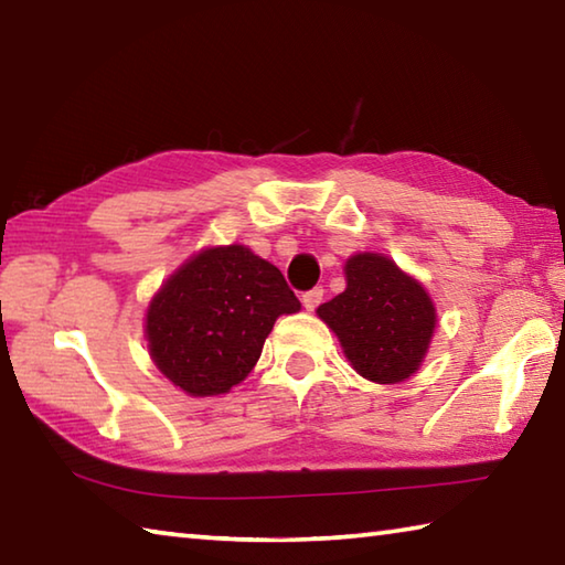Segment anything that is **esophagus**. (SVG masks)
<instances>
[{
	"instance_id": "esophagus-1",
	"label": "esophagus",
	"mask_w": 565,
	"mask_h": 565,
	"mask_svg": "<svg viewBox=\"0 0 565 565\" xmlns=\"http://www.w3.org/2000/svg\"><path fill=\"white\" fill-rule=\"evenodd\" d=\"M301 301H303V309H306V311H313L316 306L323 301V289H321V286H316V289H311V291H306V294H303V299H301Z\"/></svg>"
}]
</instances>
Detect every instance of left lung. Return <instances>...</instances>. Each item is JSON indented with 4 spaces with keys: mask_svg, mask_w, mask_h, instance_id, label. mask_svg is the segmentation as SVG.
Wrapping results in <instances>:
<instances>
[{
    "mask_svg": "<svg viewBox=\"0 0 565 565\" xmlns=\"http://www.w3.org/2000/svg\"><path fill=\"white\" fill-rule=\"evenodd\" d=\"M345 291L316 309L338 335L358 375L395 385L415 375L435 335V303L415 276L385 254H353L343 266Z\"/></svg>",
    "mask_w": 565,
    "mask_h": 565,
    "instance_id": "left-lung-1",
    "label": "left lung"
}]
</instances>
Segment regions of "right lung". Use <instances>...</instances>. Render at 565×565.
I'll return each mask as SVG.
<instances>
[{
  "instance_id": "1",
  "label": "right lung",
  "mask_w": 565,
  "mask_h": 565,
  "mask_svg": "<svg viewBox=\"0 0 565 565\" xmlns=\"http://www.w3.org/2000/svg\"><path fill=\"white\" fill-rule=\"evenodd\" d=\"M299 309L281 271L249 247H207L152 296L148 351L182 393L224 395L252 373L276 318Z\"/></svg>"
}]
</instances>
